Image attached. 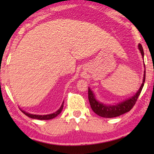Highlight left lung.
<instances>
[{
    "label": "left lung",
    "mask_w": 154,
    "mask_h": 154,
    "mask_svg": "<svg viewBox=\"0 0 154 154\" xmlns=\"http://www.w3.org/2000/svg\"><path fill=\"white\" fill-rule=\"evenodd\" d=\"M138 49L141 53L142 58L143 60L144 57V53L142 45L138 44ZM144 63V61H143ZM144 65V73H143V82L140 86L139 90L137 91L134 94V96L130 97L128 99L124 100L122 102H119V103H114V104H104L98 100L96 98V96L94 95L93 91L89 87L88 89V97H89V100L90 103V105L91 109L98 115L104 117V118H113L122 115V114L129 112V111L132 109V107L134 105L137 99L140 95V93L142 90L143 85L145 83L146 79V67L145 64Z\"/></svg>",
    "instance_id": "left-lung-1"
}]
</instances>
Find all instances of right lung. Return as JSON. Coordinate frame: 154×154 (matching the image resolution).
Here are the masks:
<instances>
[{
	"label": "right lung",
	"instance_id": "1",
	"mask_svg": "<svg viewBox=\"0 0 154 154\" xmlns=\"http://www.w3.org/2000/svg\"><path fill=\"white\" fill-rule=\"evenodd\" d=\"M63 103H64V101H63V103H62V104L60 109H59L57 111H55V112L50 114H45V115H38V114H33L26 112L24 110H21L23 113L26 114V116H28V117L31 118V119H38V120H51V119H54L55 117H56L58 114H60L61 113V110H63Z\"/></svg>",
	"mask_w": 154,
	"mask_h": 154
}]
</instances>
